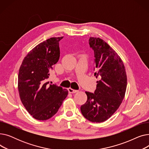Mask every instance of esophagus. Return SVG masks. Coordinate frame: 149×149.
<instances>
[{"label":"esophagus","instance_id":"esophagus-1","mask_svg":"<svg viewBox=\"0 0 149 149\" xmlns=\"http://www.w3.org/2000/svg\"><path fill=\"white\" fill-rule=\"evenodd\" d=\"M68 91L69 93H76L77 92H79V91L78 90H75V89H73L72 88H68Z\"/></svg>","mask_w":149,"mask_h":149}]
</instances>
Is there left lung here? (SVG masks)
I'll return each mask as SVG.
<instances>
[{"mask_svg": "<svg viewBox=\"0 0 149 149\" xmlns=\"http://www.w3.org/2000/svg\"><path fill=\"white\" fill-rule=\"evenodd\" d=\"M89 44L94 52V93L85 92L88 100L80 110L85 118L93 123L105 121L118 109L126 93L127 75L123 62L117 53L100 38L90 37Z\"/></svg>", "mask_w": 149, "mask_h": 149, "instance_id": "1", "label": "left lung"}]
</instances>
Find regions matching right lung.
<instances>
[{"label": "right lung", "instance_id": "add662e5", "mask_svg": "<svg viewBox=\"0 0 149 149\" xmlns=\"http://www.w3.org/2000/svg\"><path fill=\"white\" fill-rule=\"evenodd\" d=\"M61 37H52L37 45L23 59L18 75V89L22 104L33 118L48 120L56 114L68 91L49 84L53 65L60 58Z\"/></svg>", "mask_w": 149, "mask_h": 149}]
</instances>
